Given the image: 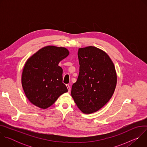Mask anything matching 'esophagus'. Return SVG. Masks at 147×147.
Segmentation results:
<instances>
[{"label":"esophagus","instance_id":"obj_1","mask_svg":"<svg viewBox=\"0 0 147 147\" xmlns=\"http://www.w3.org/2000/svg\"><path fill=\"white\" fill-rule=\"evenodd\" d=\"M66 87H67V89H68V91L70 92V86H69V84H67V85H66Z\"/></svg>","mask_w":147,"mask_h":147}]
</instances>
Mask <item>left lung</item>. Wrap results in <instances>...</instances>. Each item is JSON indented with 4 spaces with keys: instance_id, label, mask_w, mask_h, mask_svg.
I'll return each mask as SVG.
<instances>
[{
    "instance_id": "left-lung-1",
    "label": "left lung",
    "mask_w": 147,
    "mask_h": 147,
    "mask_svg": "<svg viewBox=\"0 0 147 147\" xmlns=\"http://www.w3.org/2000/svg\"><path fill=\"white\" fill-rule=\"evenodd\" d=\"M80 71L71 94L82 112L101 109L112 96L117 83L115 66L107 53L95 47L80 48Z\"/></svg>"
}]
</instances>
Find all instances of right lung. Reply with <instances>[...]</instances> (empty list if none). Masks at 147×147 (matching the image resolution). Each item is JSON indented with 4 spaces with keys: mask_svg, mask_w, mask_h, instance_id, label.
I'll use <instances>...</instances> for the list:
<instances>
[{
    "mask_svg": "<svg viewBox=\"0 0 147 147\" xmlns=\"http://www.w3.org/2000/svg\"><path fill=\"white\" fill-rule=\"evenodd\" d=\"M69 54L65 48L47 46L27 60L22 83L27 98L34 105L47 109L68 91L63 83V69L58 65Z\"/></svg>",
    "mask_w": 147,
    "mask_h": 147,
    "instance_id": "add662e5",
    "label": "right lung"
}]
</instances>
